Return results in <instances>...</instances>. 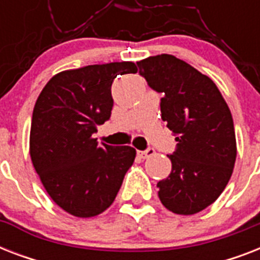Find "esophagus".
<instances>
[{"instance_id":"esophagus-1","label":"esophagus","mask_w":260,"mask_h":260,"mask_svg":"<svg viewBox=\"0 0 260 260\" xmlns=\"http://www.w3.org/2000/svg\"><path fill=\"white\" fill-rule=\"evenodd\" d=\"M154 154H155L154 148H148V150H146V151H138V155L143 159L150 158V156H152Z\"/></svg>"}]
</instances>
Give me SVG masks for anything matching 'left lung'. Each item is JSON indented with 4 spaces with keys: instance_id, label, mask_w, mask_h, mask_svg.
<instances>
[{
    "instance_id": "obj_1",
    "label": "left lung",
    "mask_w": 260,
    "mask_h": 260,
    "mask_svg": "<svg viewBox=\"0 0 260 260\" xmlns=\"http://www.w3.org/2000/svg\"><path fill=\"white\" fill-rule=\"evenodd\" d=\"M148 86L163 94L162 120L177 136V150L167 155L171 173L158 182L165 208L196 214L224 191L236 160V138L231 110L216 83L173 55L138 62Z\"/></svg>"
}]
</instances>
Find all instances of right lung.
I'll list each match as a JSON object with an SVG mask.
<instances>
[{"instance_id": "right-lung-1", "label": "right lung", "mask_w": 260, "mask_h": 260, "mask_svg": "<svg viewBox=\"0 0 260 260\" xmlns=\"http://www.w3.org/2000/svg\"><path fill=\"white\" fill-rule=\"evenodd\" d=\"M135 73L134 62L62 71L47 82L35 104L32 165L52 201L75 217L108 209L134 165L135 148L98 144L93 134L110 117L114 78Z\"/></svg>"}]
</instances>
